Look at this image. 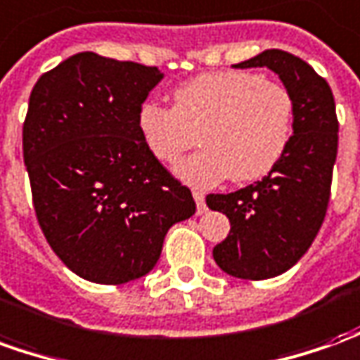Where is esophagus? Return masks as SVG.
Listing matches in <instances>:
<instances>
[{"label":"esophagus","instance_id":"34e87169","mask_svg":"<svg viewBox=\"0 0 360 360\" xmlns=\"http://www.w3.org/2000/svg\"><path fill=\"white\" fill-rule=\"evenodd\" d=\"M193 199L197 202V214H202L207 211V202H205V193L202 191H193Z\"/></svg>","mask_w":360,"mask_h":360}]
</instances>
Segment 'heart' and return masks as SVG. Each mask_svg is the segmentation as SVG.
Masks as SVG:
<instances>
[{"label": "heart", "instance_id": "1", "mask_svg": "<svg viewBox=\"0 0 360 360\" xmlns=\"http://www.w3.org/2000/svg\"><path fill=\"white\" fill-rule=\"evenodd\" d=\"M295 102L290 88L250 70L195 77L173 92V108L141 104L138 129L148 151L171 165L197 143L202 149L177 165V177L211 187L262 179L292 141Z\"/></svg>", "mask_w": 360, "mask_h": 360}]
</instances>
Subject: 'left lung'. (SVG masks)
Returning <instances> with one entry per match:
<instances>
[{"mask_svg":"<svg viewBox=\"0 0 360 360\" xmlns=\"http://www.w3.org/2000/svg\"><path fill=\"white\" fill-rule=\"evenodd\" d=\"M268 67L295 102L288 151L262 181L226 195H207L212 211L229 217V236L212 248L222 272L268 280L290 270L321 229L331 197L339 122L333 92L305 60L268 49L234 68Z\"/></svg>","mask_w":360,"mask_h":360,"instance_id":"1","label":"left lung"}]
</instances>
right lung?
<instances>
[{"label":"right lung","mask_w":360,"mask_h":360,"mask_svg":"<svg viewBox=\"0 0 360 360\" xmlns=\"http://www.w3.org/2000/svg\"><path fill=\"white\" fill-rule=\"evenodd\" d=\"M158 67L78 53L37 80L23 160L37 221L53 252L88 282L138 280L158 264L191 191L146 148L138 112Z\"/></svg>","instance_id":"right-lung-1"}]
</instances>
